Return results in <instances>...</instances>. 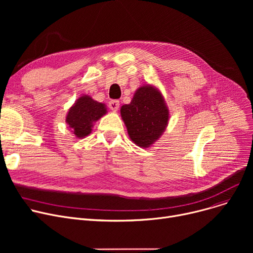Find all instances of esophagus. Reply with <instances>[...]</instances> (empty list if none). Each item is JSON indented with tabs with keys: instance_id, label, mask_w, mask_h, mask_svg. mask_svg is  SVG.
I'll list each match as a JSON object with an SVG mask.
<instances>
[{
	"instance_id": "1",
	"label": "esophagus",
	"mask_w": 253,
	"mask_h": 253,
	"mask_svg": "<svg viewBox=\"0 0 253 253\" xmlns=\"http://www.w3.org/2000/svg\"><path fill=\"white\" fill-rule=\"evenodd\" d=\"M109 106H110V109L112 110V111H114V112H117L118 110H119V106H120V102H119V100H111L110 102H109Z\"/></svg>"
}]
</instances>
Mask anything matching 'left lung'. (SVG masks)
Listing matches in <instances>:
<instances>
[{
    "label": "left lung",
    "instance_id": "left-lung-1",
    "mask_svg": "<svg viewBox=\"0 0 253 253\" xmlns=\"http://www.w3.org/2000/svg\"><path fill=\"white\" fill-rule=\"evenodd\" d=\"M120 112L130 139L143 149L161 137L169 121V110L160 90L149 84L140 86Z\"/></svg>",
    "mask_w": 253,
    "mask_h": 253
}]
</instances>
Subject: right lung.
<instances>
[{
	"label": "right lung",
	"instance_id": "add662e5",
	"mask_svg": "<svg viewBox=\"0 0 253 253\" xmlns=\"http://www.w3.org/2000/svg\"><path fill=\"white\" fill-rule=\"evenodd\" d=\"M106 113L104 103L89 95H82L70 108L65 122L77 138H84L91 133L94 123Z\"/></svg>",
	"mask_w": 253,
	"mask_h": 253
}]
</instances>
